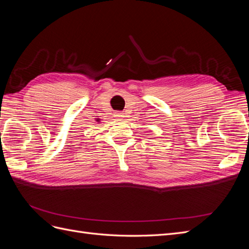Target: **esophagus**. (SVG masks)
Returning <instances> with one entry per match:
<instances>
[{"instance_id":"1","label":"esophagus","mask_w":249,"mask_h":249,"mask_svg":"<svg viewBox=\"0 0 249 249\" xmlns=\"http://www.w3.org/2000/svg\"><path fill=\"white\" fill-rule=\"evenodd\" d=\"M122 116H123V114H122V113H116V117L120 118V117H122Z\"/></svg>"}]
</instances>
